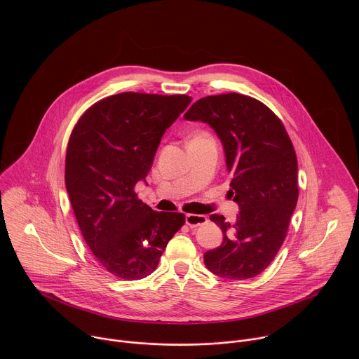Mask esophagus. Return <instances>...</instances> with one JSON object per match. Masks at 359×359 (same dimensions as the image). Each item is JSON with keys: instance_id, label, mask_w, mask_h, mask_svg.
<instances>
[{"instance_id": "obj_1", "label": "esophagus", "mask_w": 359, "mask_h": 359, "mask_svg": "<svg viewBox=\"0 0 359 359\" xmlns=\"http://www.w3.org/2000/svg\"><path fill=\"white\" fill-rule=\"evenodd\" d=\"M185 221H187V225H189L191 228H196L207 222V217L202 214H187Z\"/></svg>"}]
</instances>
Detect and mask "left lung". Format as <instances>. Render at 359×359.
Masks as SVG:
<instances>
[{"instance_id": "left-lung-1", "label": "left lung", "mask_w": 359, "mask_h": 359, "mask_svg": "<svg viewBox=\"0 0 359 359\" xmlns=\"http://www.w3.org/2000/svg\"><path fill=\"white\" fill-rule=\"evenodd\" d=\"M184 118L207 123L218 134L232 175L228 195L241 208L235 222L210 215L224 241L205 252V266L225 279L255 278L278 255L297 205V157L290 137L266 104L238 93L205 97Z\"/></svg>"}]
</instances>
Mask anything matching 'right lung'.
Wrapping results in <instances>:
<instances>
[{
	"mask_svg": "<svg viewBox=\"0 0 359 359\" xmlns=\"http://www.w3.org/2000/svg\"><path fill=\"white\" fill-rule=\"evenodd\" d=\"M188 95L121 93L90 106L66 149L65 182L81 235L109 273L137 280L157 268L185 214L154 211L135 192Z\"/></svg>",
	"mask_w": 359,
	"mask_h": 359,
	"instance_id": "add662e5",
	"label": "right lung"
}]
</instances>
